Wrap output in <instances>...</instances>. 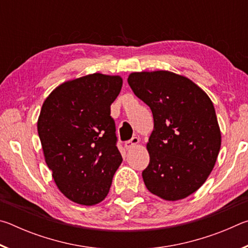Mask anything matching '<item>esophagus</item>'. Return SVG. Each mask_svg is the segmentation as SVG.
I'll return each mask as SVG.
<instances>
[{"label":"esophagus","mask_w":248,"mask_h":248,"mask_svg":"<svg viewBox=\"0 0 248 248\" xmlns=\"http://www.w3.org/2000/svg\"><path fill=\"white\" fill-rule=\"evenodd\" d=\"M140 142V139L138 137H133L131 140H129V141H127L124 143V148L127 149V150H130V149H132L133 146H136L138 143H139Z\"/></svg>","instance_id":"obj_1"}]
</instances>
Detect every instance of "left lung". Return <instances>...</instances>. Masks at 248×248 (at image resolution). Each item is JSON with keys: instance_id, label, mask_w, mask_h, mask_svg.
<instances>
[{"instance_id": "obj_1", "label": "left lung", "mask_w": 248, "mask_h": 248, "mask_svg": "<svg viewBox=\"0 0 248 248\" xmlns=\"http://www.w3.org/2000/svg\"><path fill=\"white\" fill-rule=\"evenodd\" d=\"M128 83L154 119L146 143L150 163L142 171L146 188L167 201L186 198L207 180L220 152L211 99L191 79L165 70L133 72Z\"/></svg>"}]
</instances>
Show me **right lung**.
<instances>
[{
  "mask_svg": "<svg viewBox=\"0 0 248 248\" xmlns=\"http://www.w3.org/2000/svg\"><path fill=\"white\" fill-rule=\"evenodd\" d=\"M123 86L119 75L93 73L56 87L37 121L45 161L57 187L75 203L105 199L123 162L110 105Z\"/></svg>",
  "mask_w": 248,
  "mask_h": 248,
  "instance_id": "add662e5",
  "label": "right lung"
}]
</instances>
